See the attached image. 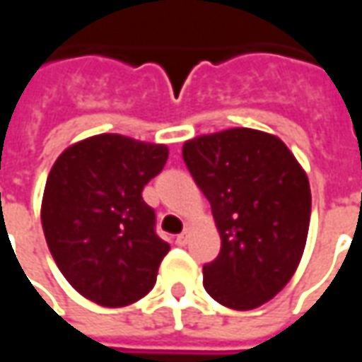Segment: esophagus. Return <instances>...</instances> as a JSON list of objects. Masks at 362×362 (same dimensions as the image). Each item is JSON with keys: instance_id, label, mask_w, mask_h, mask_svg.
I'll list each match as a JSON object with an SVG mask.
<instances>
[{"instance_id": "34e87169", "label": "esophagus", "mask_w": 362, "mask_h": 362, "mask_svg": "<svg viewBox=\"0 0 362 362\" xmlns=\"http://www.w3.org/2000/svg\"><path fill=\"white\" fill-rule=\"evenodd\" d=\"M176 244H178V246H186V244H188V230H184L182 235L176 236Z\"/></svg>"}]
</instances>
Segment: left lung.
I'll use <instances>...</instances> for the list:
<instances>
[{"mask_svg": "<svg viewBox=\"0 0 362 362\" xmlns=\"http://www.w3.org/2000/svg\"><path fill=\"white\" fill-rule=\"evenodd\" d=\"M182 157L211 204L221 252L204 287L233 310L258 308L295 275L310 225V184L277 135L230 127L184 143Z\"/></svg>", "mask_w": 362, "mask_h": 362, "instance_id": "1", "label": "left lung"}]
</instances>
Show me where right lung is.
<instances>
[{"label":"right lung","instance_id":"add662e5","mask_svg":"<svg viewBox=\"0 0 362 362\" xmlns=\"http://www.w3.org/2000/svg\"><path fill=\"white\" fill-rule=\"evenodd\" d=\"M168 147L100 134L67 147L42 196L44 236L59 272L85 298L119 308L149 293L170 246L155 233L145 184Z\"/></svg>","mask_w":362,"mask_h":362}]
</instances>
